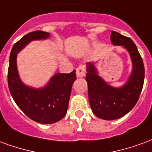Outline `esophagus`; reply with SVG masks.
I'll use <instances>...</instances> for the list:
<instances>
[{
  "label": "esophagus",
  "mask_w": 152,
  "mask_h": 152,
  "mask_svg": "<svg viewBox=\"0 0 152 152\" xmlns=\"http://www.w3.org/2000/svg\"><path fill=\"white\" fill-rule=\"evenodd\" d=\"M86 73V66L84 65H80L76 69V75L77 77H83L85 76Z\"/></svg>",
  "instance_id": "1"
}]
</instances>
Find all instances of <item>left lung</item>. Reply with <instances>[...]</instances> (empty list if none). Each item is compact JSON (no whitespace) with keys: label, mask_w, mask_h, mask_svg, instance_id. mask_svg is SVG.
I'll list each match as a JSON object with an SVG mask.
<instances>
[{"label":"left lung","mask_w":152,"mask_h":152,"mask_svg":"<svg viewBox=\"0 0 152 152\" xmlns=\"http://www.w3.org/2000/svg\"><path fill=\"white\" fill-rule=\"evenodd\" d=\"M110 37L113 45L123 46L129 52L133 68L126 83L117 88L99 77L92 62L87 63L86 80L91 108L96 117L104 120L121 118L134 107L141 94L145 76L143 61L132 39L113 31Z\"/></svg>","instance_id":"8db88e82"}]
</instances>
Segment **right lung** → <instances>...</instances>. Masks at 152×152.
<instances>
[{
	"label": "right lung",
	"mask_w": 152,
	"mask_h": 152,
	"mask_svg": "<svg viewBox=\"0 0 152 152\" xmlns=\"http://www.w3.org/2000/svg\"><path fill=\"white\" fill-rule=\"evenodd\" d=\"M49 33L30 32L14 44L10 56L8 85L13 99L31 120L41 124H52L61 120L67 113L72 85L76 80L75 70L69 74L58 73L43 88L35 89L23 83L17 68V53L32 40L45 39Z\"/></svg>",
	"instance_id": "1"
}]
</instances>
